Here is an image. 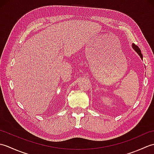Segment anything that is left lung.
<instances>
[{
  "instance_id": "obj_1",
  "label": "left lung",
  "mask_w": 154,
  "mask_h": 154,
  "mask_svg": "<svg viewBox=\"0 0 154 154\" xmlns=\"http://www.w3.org/2000/svg\"><path fill=\"white\" fill-rule=\"evenodd\" d=\"M132 46H133V48L134 49V50L136 51L137 53H138V54H139L140 57H141V58L142 59V58H143V56H142V53H141V50H140V49L138 46H137L136 45H135L134 44H132Z\"/></svg>"
}]
</instances>
